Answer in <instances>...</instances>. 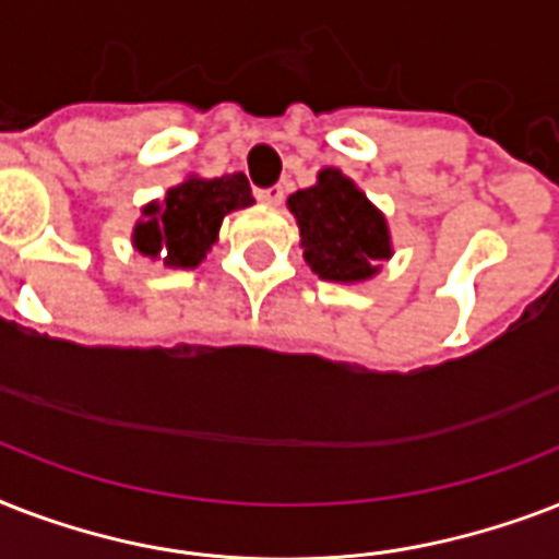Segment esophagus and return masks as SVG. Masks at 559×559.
Returning a JSON list of instances; mask_svg holds the SVG:
<instances>
[{"mask_svg": "<svg viewBox=\"0 0 559 559\" xmlns=\"http://www.w3.org/2000/svg\"><path fill=\"white\" fill-rule=\"evenodd\" d=\"M254 197H258L261 202H266V205H281V200H284V188L281 186L254 188Z\"/></svg>", "mask_w": 559, "mask_h": 559, "instance_id": "esophagus-1", "label": "esophagus"}]
</instances>
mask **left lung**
<instances>
[{"label": "left lung", "instance_id": "8db88e82", "mask_svg": "<svg viewBox=\"0 0 559 559\" xmlns=\"http://www.w3.org/2000/svg\"><path fill=\"white\" fill-rule=\"evenodd\" d=\"M296 214L310 270L333 284H359L391 258L389 223L382 211L342 170H319L316 186L287 200Z\"/></svg>", "mask_w": 559, "mask_h": 559}]
</instances>
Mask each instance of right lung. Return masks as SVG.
<instances>
[{
  "instance_id": "right-lung-1",
  "label": "right lung",
  "mask_w": 559,
  "mask_h": 559,
  "mask_svg": "<svg viewBox=\"0 0 559 559\" xmlns=\"http://www.w3.org/2000/svg\"><path fill=\"white\" fill-rule=\"evenodd\" d=\"M252 188L243 174L202 179L168 188L165 200L147 202L133 228V246L144 258L174 270H193L217 243L219 223L226 214L252 205Z\"/></svg>"
}]
</instances>
